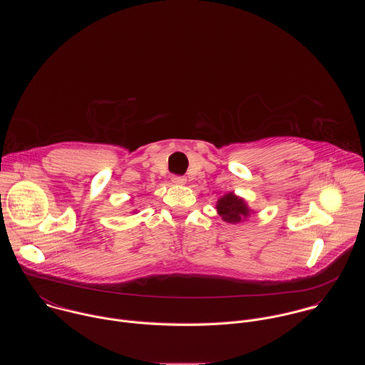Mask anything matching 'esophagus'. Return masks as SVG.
<instances>
[{
  "mask_svg": "<svg viewBox=\"0 0 365 365\" xmlns=\"http://www.w3.org/2000/svg\"><path fill=\"white\" fill-rule=\"evenodd\" d=\"M172 182H173L175 185H185V183H186V178H185V176L175 175V176H172Z\"/></svg>",
  "mask_w": 365,
  "mask_h": 365,
  "instance_id": "1",
  "label": "esophagus"
}]
</instances>
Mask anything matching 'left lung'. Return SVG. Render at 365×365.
I'll list each match as a JSON object with an SVG mask.
<instances>
[{
	"instance_id": "1",
	"label": "left lung",
	"mask_w": 365,
	"mask_h": 365,
	"mask_svg": "<svg viewBox=\"0 0 365 365\" xmlns=\"http://www.w3.org/2000/svg\"><path fill=\"white\" fill-rule=\"evenodd\" d=\"M217 210L222 220L230 224H238L250 215V210L245 202L232 193H228L218 200Z\"/></svg>"
}]
</instances>
